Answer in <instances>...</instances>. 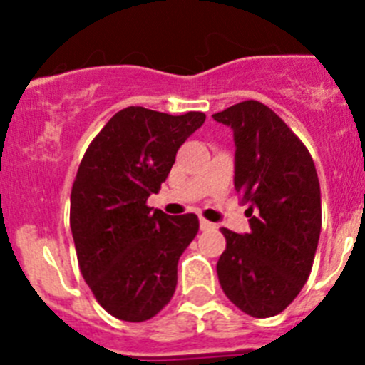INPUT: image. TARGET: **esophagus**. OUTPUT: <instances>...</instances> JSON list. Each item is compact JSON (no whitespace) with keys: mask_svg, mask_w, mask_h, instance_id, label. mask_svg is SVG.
Here are the masks:
<instances>
[{"mask_svg":"<svg viewBox=\"0 0 365 365\" xmlns=\"http://www.w3.org/2000/svg\"><path fill=\"white\" fill-rule=\"evenodd\" d=\"M199 225H201V230H212V228H215L214 222L206 221V219H201V221H199Z\"/></svg>","mask_w":365,"mask_h":365,"instance_id":"34e87169","label":"esophagus"}]
</instances>
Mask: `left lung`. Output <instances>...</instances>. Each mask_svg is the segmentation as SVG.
Here are the masks:
<instances>
[{
    "label": "left lung",
    "instance_id": "left-lung-1",
    "mask_svg": "<svg viewBox=\"0 0 365 365\" xmlns=\"http://www.w3.org/2000/svg\"><path fill=\"white\" fill-rule=\"evenodd\" d=\"M214 120L234 130V186L250 202L248 234L221 228L227 248L217 278L235 307L269 318L291 305L311 274L322 228L320 182L305 144L269 106L245 100Z\"/></svg>",
    "mask_w": 365,
    "mask_h": 365
}]
</instances>
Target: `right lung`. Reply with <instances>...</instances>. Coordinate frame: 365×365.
Wrapping results in <instances>:
<instances>
[{
    "instance_id": "add662e5",
    "label": "right lung",
    "mask_w": 365,
    "mask_h": 365,
    "mask_svg": "<svg viewBox=\"0 0 365 365\" xmlns=\"http://www.w3.org/2000/svg\"><path fill=\"white\" fill-rule=\"evenodd\" d=\"M205 118L130 106L83 153L71 190V232L83 279L118 320H150L175 292L177 263L199 219L153 212L148 197L159 193L179 148Z\"/></svg>"
}]
</instances>
